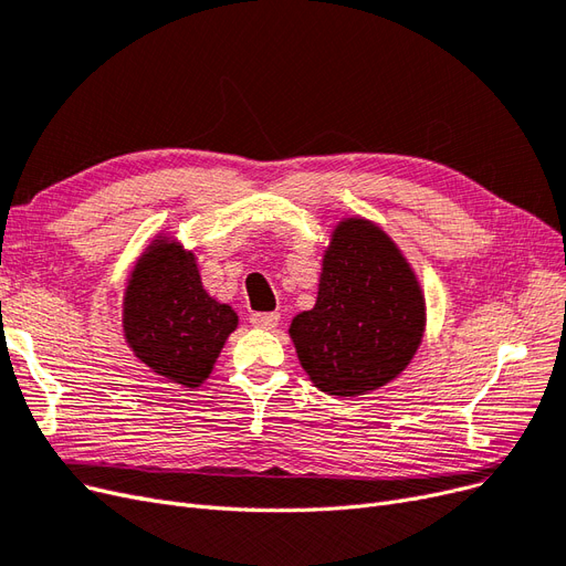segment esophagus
Listing matches in <instances>:
<instances>
[{
  "instance_id": "1",
  "label": "esophagus",
  "mask_w": 566,
  "mask_h": 566,
  "mask_svg": "<svg viewBox=\"0 0 566 566\" xmlns=\"http://www.w3.org/2000/svg\"><path fill=\"white\" fill-rule=\"evenodd\" d=\"M251 324L259 326V329H275L280 324V313H253Z\"/></svg>"
}]
</instances>
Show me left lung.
I'll return each mask as SVG.
<instances>
[{
  "instance_id": "8db88e82",
  "label": "left lung",
  "mask_w": 566,
  "mask_h": 566,
  "mask_svg": "<svg viewBox=\"0 0 566 566\" xmlns=\"http://www.w3.org/2000/svg\"><path fill=\"white\" fill-rule=\"evenodd\" d=\"M426 294L392 237L364 216L340 218L324 247L317 301L289 326L313 386L367 395L402 374L426 336Z\"/></svg>"
}]
</instances>
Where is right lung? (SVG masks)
I'll return each instance as SVG.
<instances>
[{"label":"right lung","instance_id":"obj_1","mask_svg":"<svg viewBox=\"0 0 566 566\" xmlns=\"http://www.w3.org/2000/svg\"><path fill=\"white\" fill-rule=\"evenodd\" d=\"M240 317L202 286L195 251L169 232L145 247L126 280L122 334L145 367L197 390L211 376Z\"/></svg>","mask_w":566,"mask_h":566}]
</instances>
